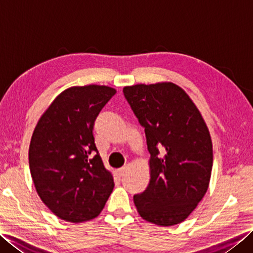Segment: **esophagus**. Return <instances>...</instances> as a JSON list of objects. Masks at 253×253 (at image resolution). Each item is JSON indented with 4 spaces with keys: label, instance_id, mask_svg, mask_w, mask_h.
<instances>
[{
    "label": "esophagus",
    "instance_id": "esophagus-1",
    "mask_svg": "<svg viewBox=\"0 0 253 253\" xmlns=\"http://www.w3.org/2000/svg\"><path fill=\"white\" fill-rule=\"evenodd\" d=\"M125 170H126V169L125 168H122V169H117L116 170V174L120 176V177H122L123 175H124V173H125Z\"/></svg>",
    "mask_w": 253,
    "mask_h": 253
}]
</instances>
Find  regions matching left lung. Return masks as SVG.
<instances>
[{"label":"left lung","instance_id":"8db88e82","mask_svg":"<svg viewBox=\"0 0 253 253\" xmlns=\"http://www.w3.org/2000/svg\"><path fill=\"white\" fill-rule=\"evenodd\" d=\"M144 128L150 158L147 189L133 196L146 221L171 226L189 216L208 190L213 165L211 136L195 103L171 83L123 89Z\"/></svg>","mask_w":253,"mask_h":253}]
</instances>
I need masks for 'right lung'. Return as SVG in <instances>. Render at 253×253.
Instances as JSON below:
<instances>
[{
  "mask_svg": "<svg viewBox=\"0 0 253 253\" xmlns=\"http://www.w3.org/2000/svg\"><path fill=\"white\" fill-rule=\"evenodd\" d=\"M115 93L106 85L69 88L53 101L32 133V180L41 200L64 221L96 217L114 188L92 130L95 118Z\"/></svg>",
  "mask_w": 253,
  "mask_h": 253,
  "instance_id": "right-lung-1",
  "label": "right lung"
}]
</instances>
